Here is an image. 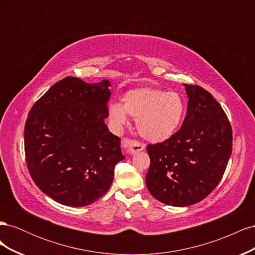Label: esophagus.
I'll return each mask as SVG.
<instances>
[{
  "label": "esophagus",
  "instance_id": "1",
  "mask_svg": "<svg viewBox=\"0 0 255 255\" xmlns=\"http://www.w3.org/2000/svg\"><path fill=\"white\" fill-rule=\"evenodd\" d=\"M123 148L126 149L127 153L134 154L139 151H142L145 148V145L136 140H123Z\"/></svg>",
  "mask_w": 255,
  "mask_h": 255
}]
</instances>
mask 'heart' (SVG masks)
I'll list each match as a JSON object with an SVG mask.
<instances>
[{"mask_svg": "<svg viewBox=\"0 0 255 255\" xmlns=\"http://www.w3.org/2000/svg\"><path fill=\"white\" fill-rule=\"evenodd\" d=\"M123 104L110 105V118L116 126L128 123V115L136 119L138 133L145 140L161 142L179 129L185 115V103L174 91L142 87L129 90Z\"/></svg>", "mask_w": 255, "mask_h": 255, "instance_id": "heart-1", "label": "heart"}]
</instances>
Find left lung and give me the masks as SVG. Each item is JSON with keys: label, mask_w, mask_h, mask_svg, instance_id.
<instances>
[{"label": "left lung", "mask_w": 255, "mask_h": 255, "mask_svg": "<svg viewBox=\"0 0 255 255\" xmlns=\"http://www.w3.org/2000/svg\"><path fill=\"white\" fill-rule=\"evenodd\" d=\"M187 114L169 139L146 146L151 164L146 188L159 202L172 206L196 204L216 188L232 153V128L210 92L184 84Z\"/></svg>", "instance_id": "obj_1"}]
</instances>
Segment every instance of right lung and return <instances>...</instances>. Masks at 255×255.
<instances>
[{"label": "right lung", "mask_w": 255, "mask_h": 255, "mask_svg": "<svg viewBox=\"0 0 255 255\" xmlns=\"http://www.w3.org/2000/svg\"><path fill=\"white\" fill-rule=\"evenodd\" d=\"M111 82L68 76L33 105L24 128L28 171L43 194L67 206H86L110 189L125 159L121 139L105 125Z\"/></svg>", "instance_id": "add662e5"}]
</instances>
